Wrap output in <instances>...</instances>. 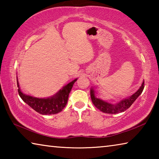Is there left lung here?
Masks as SVG:
<instances>
[{
  "instance_id": "1",
  "label": "left lung",
  "mask_w": 159,
  "mask_h": 159,
  "mask_svg": "<svg viewBox=\"0 0 159 159\" xmlns=\"http://www.w3.org/2000/svg\"><path fill=\"white\" fill-rule=\"evenodd\" d=\"M144 82L142 83L141 87L133 95L129 97V98H125L124 99H122L121 101L116 104H110L105 101H103L102 99L97 98L93 88H91L90 90V97L94 105L99 110H100L101 111L107 113V114H117V113L123 112L125 110H127L133 104V102L136 100V99L141 95V93L144 90Z\"/></svg>"
}]
</instances>
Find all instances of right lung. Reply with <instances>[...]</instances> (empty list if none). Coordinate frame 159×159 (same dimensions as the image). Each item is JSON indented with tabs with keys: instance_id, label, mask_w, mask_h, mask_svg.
<instances>
[{
	"instance_id": "obj_1",
	"label": "right lung",
	"mask_w": 159,
	"mask_h": 159,
	"mask_svg": "<svg viewBox=\"0 0 159 159\" xmlns=\"http://www.w3.org/2000/svg\"><path fill=\"white\" fill-rule=\"evenodd\" d=\"M76 80L77 79L64 86L58 93L52 97L48 98H37L26 95L21 92L17 78L18 93L20 98L32 109L43 115L55 114L62 111V109L66 105L69 93L71 92L73 85Z\"/></svg>"
}]
</instances>
